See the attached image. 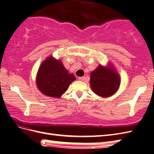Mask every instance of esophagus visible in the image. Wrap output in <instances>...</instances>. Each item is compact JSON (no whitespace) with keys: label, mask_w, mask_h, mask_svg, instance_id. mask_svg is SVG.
<instances>
[{"label":"esophagus","mask_w":154,"mask_h":154,"mask_svg":"<svg viewBox=\"0 0 154 154\" xmlns=\"http://www.w3.org/2000/svg\"><path fill=\"white\" fill-rule=\"evenodd\" d=\"M85 79H86V77H85V76L79 77V81H84Z\"/></svg>","instance_id":"esophagus-1"}]
</instances>
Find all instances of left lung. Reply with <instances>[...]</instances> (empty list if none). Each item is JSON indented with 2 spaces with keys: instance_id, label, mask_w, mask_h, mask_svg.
<instances>
[{
  "instance_id": "1",
  "label": "left lung",
  "mask_w": 154,
  "mask_h": 154,
  "mask_svg": "<svg viewBox=\"0 0 154 154\" xmlns=\"http://www.w3.org/2000/svg\"><path fill=\"white\" fill-rule=\"evenodd\" d=\"M90 86L95 94L107 97L114 94L120 86V77L112 68L99 66L90 73Z\"/></svg>"
}]
</instances>
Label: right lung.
<instances>
[{
    "label": "right lung",
    "instance_id": "1",
    "mask_svg": "<svg viewBox=\"0 0 154 154\" xmlns=\"http://www.w3.org/2000/svg\"><path fill=\"white\" fill-rule=\"evenodd\" d=\"M75 80L74 75L69 74L62 62L51 57L42 62L39 68L36 84L44 94L60 97L69 85Z\"/></svg>",
    "mask_w": 154,
    "mask_h": 154
}]
</instances>
